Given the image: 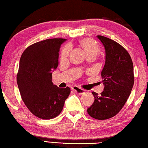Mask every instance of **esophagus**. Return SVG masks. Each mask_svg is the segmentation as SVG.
Listing matches in <instances>:
<instances>
[{"instance_id":"1","label":"esophagus","mask_w":148,"mask_h":148,"mask_svg":"<svg viewBox=\"0 0 148 148\" xmlns=\"http://www.w3.org/2000/svg\"><path fill=\"white\" fill-rule=\"evenodd\" d=\"M71 89H72V90H73L75 92V93H78V94L81 95V94H83L85 92V90H84V89L78 87V86H73V87L71 88Z\"/></svg>"}]
</instances>
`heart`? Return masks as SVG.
Returning <instances> with one entry per match:
<instances>
[{
	"label": "heart",
	"instance_id": "b5f03b06",
	"mask_svg": "<svg viewBox=\"0 0 148 148\" xmlns=\"http://www.w3.org/2000/svg\"><path fill=\"white\" fill-rule=\"evenodd\" d=\"M80 45L83 48L84 51H85L86 56L90 55H95L97 56V54L99 52V47L95 42L91 38H86L80 41ZM71 52V46L69 45L66 46L62 50L61 52L60 57L62 59H64L67 58Z\"/></svg>",
	"mask_w": 148,
	"mask_h": 148
}]
</instances>
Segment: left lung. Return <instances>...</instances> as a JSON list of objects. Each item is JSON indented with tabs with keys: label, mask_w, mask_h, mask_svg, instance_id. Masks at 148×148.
Segmentation results:
<instances>
[{
	"label": "left lung",
	"mask_w": 148,
	"mask_h": 148,
	"mask_svg": "<svg viewBox=\"0 0 148 148\" xmlns=\"http://www.w3.org/2000/svg\"><path fill=\"white\" fill-rule=\"evenodd\" d=\"M97 38L106 51L101 72L104 88L100 95L92 92L95 100L87 111L91 117L106 120L116 115L130 95L134 84L133 64L130 54L119 43L103 36Z\"/></svg>",
	"instance_id": "left-lung-1"
}]
</instances>
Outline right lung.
Listing matches in <instances>:
<instances>
[{"mask_svg": "<svg viewBox=\"0 0 148 148\" xmlns=\"http://www.w3.org/2000/svg\"><path fill=\"white\" fill-rule=\"evenodd\" d=\"M64 38L38 42L24 50L16 76L25 105L42 119L56 117L62 111L70 88H60L52 82V73L58 64V52Z\"/></svg>", "mask_w": 148, "mask_h": 148, "instance_id": "obj_1", "label": "right lung"}]
</instances>
